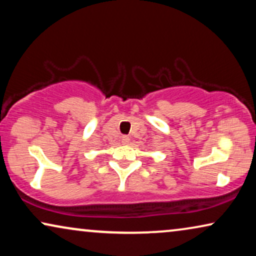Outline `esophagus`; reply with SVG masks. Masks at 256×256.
<instances>
[{"label":"esophagus","instance_id":"esophagus-1","mask_svg":"<svg viewBox=\"0 0 256 256\" xmlns=\"http://www.w3.org/2000/svg\"><path fill=\"white\" fill-rule=\"evenodd\" d=\"M129 141H130V140H129L128 136H122L121 138V142L124 143V144H128Z\"/></svg>","mask_w":256,"mask_h":256}]
</instances>
